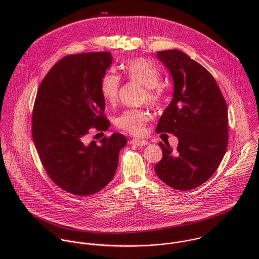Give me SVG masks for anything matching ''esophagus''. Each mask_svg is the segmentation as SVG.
I'll list each match as a JSON object with an SVG mask.
<instances>
[{"label":"esophagus","instance_id":"obj_1","mask_svg":"<svg viewBox=\"0 0 259 259\" xmlns=\"http://www.w3.org/2000/svg\"><path fill=\"white\" fill-rule=\"evenodd\" d=\"M130 143L132 145H136V146H140V147L148 145V141H145V140H132Z\"/></svg>","mask_w":259,"mask_h":259}]
</instances>
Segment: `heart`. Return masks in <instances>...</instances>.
I'll use <instances>...</instances> for the list:
<instances>
[{
    "instance_id": "obj_1",
    "label": "heart",
    "mask_w": 259,
    "mask_h": 259,
    "mask_svg": "<svg viewBox=\"0 0 259 259\" xmlns=\"http://www.w3.org/2000/svg\"><path fill=\"white\" fill-rule=\"evenodd\" d=\"M126 78L146 87L144 100L151 105H157L163 98V89L159 84L161 73L159 69L146 58H135L123 66ZM120 85L119 76L112 72L105 74L101 80V94L106 102L112 104L116 101ZM149 120L148 111L142 109H130L122 111L115 119L117 127L135 136L146 132V124Z\"/></svg>"
}]
</instances>
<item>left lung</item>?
Segmentation results:
<instances>
[{"label":"left lung","mask_w":259,"mask_h":259,"mask_svg":"<svg viewBox=\"0 0 259 259\" xmlns=\"http://www.w3.org/2000/svg\"><path fill=\"white\" fill-rule=\"evenodd\" d=\"M175 82L174 98L162 113L156 133L179 139L177 150L159 143L162 158L154 170L165 185L190 190L204 184L217 170L228 143L227 106L222 91L200 64L179 50L156 53Z\"/></svg>","instance_id":"1"}]
</instances>
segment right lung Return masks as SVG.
<instances>
[{"instance_id":"1","label":"right lung","mask_w":259,"mask_h":259,"mask_svg":"<svg viewBox=\"0 0 259 259\" xmlns=\"http://www.w3.org/2000/svg\"><path fill=\"white\" fill-rule=\"evenodd\" d=\"M110 52L69 55L46 74L37 90L32 136L50 179L67 192L88 196L109 185L127 141L118 133L99 143L93 131H108L101 80L110 68Z\"/></svg>"}]
</instances>
